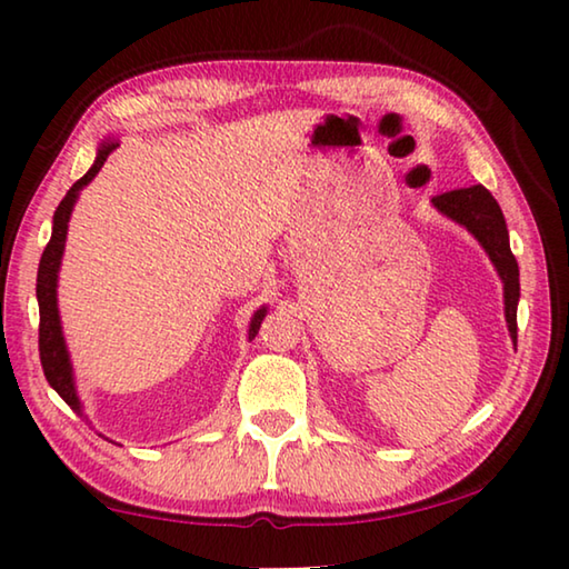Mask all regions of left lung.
I'll use <instances>...</instances> for the list:
<instances>
[{"instance_id":"left-lung-1","label":"left lung","mask_w":569,"mask_h":569,"mask_svg":"<svg viewBox=\"0 0 569 569\" xmlns=\"http://www.w3.org/2000/svg\"><path fill=\"white\" fill-rule=\"evenodd\" d=\"M441 213L455 218L457 223L465 226L475 233L485 250L497 266L499 276L505 281V316L509 323V333L517 343V301H519V266L517 258L509 250L507 223L497 200L485 186H471L441 192L431 198Z\"/></svg>"}]
</instances>
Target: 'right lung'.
<instances>
[{"instance_id":"obj_1","label":"right lung","mask_w":569,"mask_h":569,"mask_svg":"<svg viewBox=\"0 0 569 569\" xmlns=\"http://www.w3.org/2000/svg\"><path fill=\"white\" fill-rule=\"evenodd\" d=\"M114 148H118L114 142H104L98 152L94 166L84 172V176L77 180L70 190H67L62 203L57 206L54 220H52V238L42 253L40 271H37L42 371H44L47 381H50V387L60 393L67 407H72L77 413H80L82 409H80V399H77V393H74L70 359H67V349H64V339H62V329H60V313H57V271H60L64 238H67V223H70V213H72V206L77 200V192H80L94 176H98L100 168L104 166V160H108V156ZM263 316H266V308H261V311L253 316V321H250V339L258 333V329H261Z\"/></svg>"}]
</instances>
